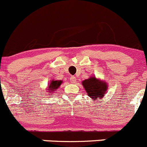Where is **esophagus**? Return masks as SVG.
<instances>
[{"label":"esophagus","mask_w":147,"mask_h":147,"mask_svg":"<svg viewBox=\"0 0 147 147\" xmlns=\"http://www.w3.org/2000/svg\"><path fill=\"white\" fill-rule=\"evenodd\" d=\"M70 81L72 84H75L76 82V78L75 76H71L70 77Z\"/></svg>","instance_id":"obj_1"}]
</instances>
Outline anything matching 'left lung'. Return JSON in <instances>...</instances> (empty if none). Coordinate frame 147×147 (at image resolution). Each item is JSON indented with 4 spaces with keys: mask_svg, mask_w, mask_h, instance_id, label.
<instances>
[{
    "mask_svg": "<svg viewBox=\"0 0 147 147\" xmlns=\"http://www.w3.org/2000/svg\"><path fill=\"white\" fill-rule=\"evenodd\" d=\"M82 85L89 97L92 100L103 98L107 92V84L94 76H91L88 79L84 80Z\"/></svg>",
    "mask_w": 147,
    "mask_h": 147,
    "instance_id": "obj_1",
    "label": "left lung"
}]
</instances>
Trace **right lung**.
Instances as JSON below:
<instances>
[{"label":"right lung","mask_w":147,"mask_h":147,"mask_svg":"<svg viewBox=\"0 0 147 147\" xmlns=\"http://www.w3.org/2000/svg\"><path fill=\"white\" fill-rule=\"evenodd\" d=\"M63 83V81L61 80H53L50 82V83L49 84L48 87H47V92L49 93V94H52L55 93L56 92V90L58 89V88L61 86V84Z\"/></svg>","instance_id":"add662e5"}]
</instances>
